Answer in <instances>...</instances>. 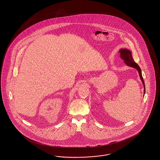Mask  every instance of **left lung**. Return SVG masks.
Segmentation results:
<instances>
[{
  "label": "left lung",
  "mask_w": 160,
  "mask_h": 160,
  "mask_svg": "<svg viewBox=\"0 0 160 160\" xmlns=\"http://www.w3.org/2000/svg\"><path fill=\"white\" fill-rule=\"evenodd\" d=\"M120 58H121L124 62V63H126V64L128 66H130L132 68H136L138 73L140 74V77L141 81L142 82V84L144 85V93L145 92V84H144V82L143 80V78L142 76V74H141V70L139 66L137 64V63L134 61L133 58H132L131 56V52L130 50H128V49H125V48H121L120 50Z\"/></svg>",
  "instance_id": "1"
}]
</instances>
